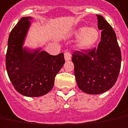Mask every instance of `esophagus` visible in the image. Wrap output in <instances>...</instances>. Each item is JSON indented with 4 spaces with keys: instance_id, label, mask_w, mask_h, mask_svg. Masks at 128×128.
<instances>
[{
    "instance_id": "obj_1",
    "label": "esophagus",
    "mask_w": 128,
    "mask_h": 128,
    "mask_svg": "<svg viewBox=\"0 0 128 128\" xmlns=\"http://www.w3.org/2000/svg\"><path fill=\"white\" fill-rule=\"evenodd\" d=\"M64 57H65V60L66 61H68V60H71V54L68 52V51H66V53L64 54Z\"/></svg>"
}]
</instances>
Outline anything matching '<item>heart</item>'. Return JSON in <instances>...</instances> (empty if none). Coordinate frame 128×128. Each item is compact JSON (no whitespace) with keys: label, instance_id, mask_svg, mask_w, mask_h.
I'll use <instances>...</instances> for the list:
<instances>
[{"label":"heart","instance_id":"heart-1","mask_svg":"<svg viewBox=\"0 0 128 128\" xmlns=\"http://www.w3.org/2000/svg\"><path fill=\"white\" fill-rule=\"evenodd\" d=\"M74 37L78 38L77 46L80 50H86L91 48L97 42L99 37V32L94 27L80 26L74 30Z\"/></svg>","mask_w":128,"mask_h":128}]
</instances>
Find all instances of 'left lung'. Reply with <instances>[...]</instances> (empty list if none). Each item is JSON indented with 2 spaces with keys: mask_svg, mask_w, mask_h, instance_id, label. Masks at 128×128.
I'll use <instances>...</instances> for the list:
<instances>
[{
  "mask_svg": "<svg viewBox=\"0 0 128 128\" xmlns=\"http://www.w3.org/2000/svg\"><path fill=\"white\" fill-rule=\"evenodd\" d=\"M101 42L90 50L74 51L72 61L80 90L89 94H99L115 84L120 70L121 54L116 35L110 24L96 14Z\"/></svg>",
  "mask_w": 128,
  "mask_h": 128,
  "instance_id": "1",
  "label": "left lung"
}]
</instances>
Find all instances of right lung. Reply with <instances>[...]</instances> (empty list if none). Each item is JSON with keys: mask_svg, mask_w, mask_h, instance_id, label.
<instances>
[{"mask_svg": "<svg viewBox=\"0 0 128 128\" xmlns=\"http://www.w3.org/2000/svg\"><path fill=\"white\" fill-rule=\"evenodd\" d=\"M31 17H24L11 31L6 54L7 72L14 89L29 97L42 96L54 85L56 74L65 63L64 54L52 56L45 50L24 46L31 26Z\"/></svg>", "mask_w": 128, "mask_h": 128, "instance_id": "right-lung-1", "label": "right lung"}]
</instances>
